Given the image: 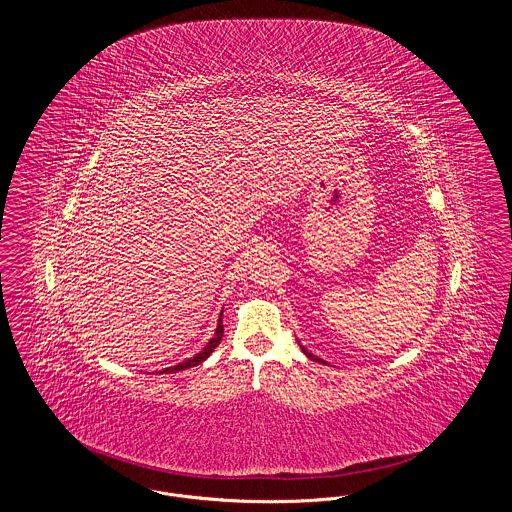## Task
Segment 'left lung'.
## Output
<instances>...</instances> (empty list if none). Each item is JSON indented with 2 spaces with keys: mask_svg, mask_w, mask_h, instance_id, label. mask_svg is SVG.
I'll return each instance as SVG.
<instances>
[{
  "mask_svg": "<svg viewBox=\"0 0 512 512\" xmlns=\"http://www.w3.org/2000/svg\"><path fill=\"white\" fill-rule=\"evenodd\" d=\"M299 347H301V351H303V353H305V355H307L309 359H313V361H318V363H326V361H322V359H320V357H317V355H313L311 351H307V349H305V347H303L301 343H299ZM326 365H328V363H326Z\"/></svg>",
  "mask_w": 512,
  "mask_h": 512,
  "instance_id": "left-lung-1",
  "label": "left lung"
}]
</instances>
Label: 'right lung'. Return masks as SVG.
I'll list each match as a JSON object with an SVG mask.
<instances>
[{"label": "right lung", "instance_id": "obj_1", "mask_svg": "<svg viewBox=\"0 0 512 512\" xmlns=\"http://www.w3.org/2000/svg\"><path fill=\"white\" fill-rule=\"evenodd\" d=\"M222 336H224V326H222V311H220L219 322H217V330H215V336L211 338V340L207 341V345L199 351V353H195L192 359H186V361H182V363H178V365L169 366V368H163L161 372H165V374H171V372H178V370H186V368H192V366L201 365L215 349H217V345H219L220 340H222Z\"/></svg>", "mask_w": 512, "mask_h": 512}]
</instances>
